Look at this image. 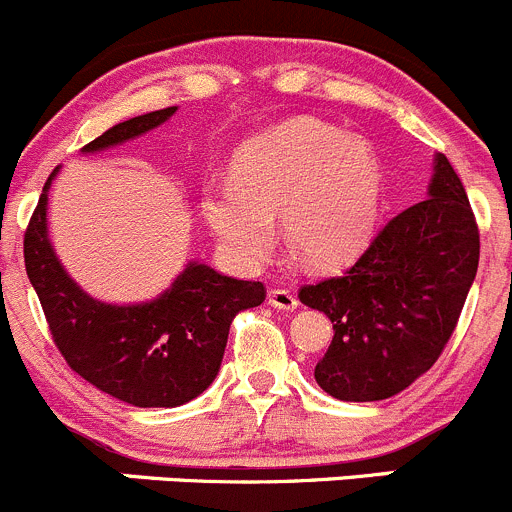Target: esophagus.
<instances>
[{
    "instance_id": "esophagus-1",
    "label": "esophagus",
    "mask_w": 512,
    "mask_h": 512,
    "mask_svg": "<svg viewBox=\"0 0 512 512\" xmlns=\"http://www.w3.org/2000/svg\"><path fill=\"white\" fill-rule=\"evenodd\" d=\"M266 301L268 306L278 308V311H296L298 308V298L291 291H286V288H271Z\"/></svg>"
}]
</instances>
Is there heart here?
Segmentation results:
<instances>
[{"label": "heart", "instance_id": "obj_1", "mask_svg": "<svg viewBox=\"0 0 512 512\" xmlns=\"http://www.w3.org/2000/svg\"><path fill=\"white\" fill-rule=\"evenodd\" d=\"M381 199V161L366 139L293 119L241 146L231 181L211 184L201 211L244 266L271 251L273 216L281 214L288 249L313 268H338L368 246Z\"/></svg>", "mask_w": 512, "mask_h": 512}]
</instances>
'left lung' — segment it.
<instances>
[{
  "label": "left lung",
  "instance_id": "1",
  "mask_svg": "<svg viewBox=\"0 0 512 512\" xmlns=\"http://www.w3.org/2000/svg\"><path fill=\"white\" fill-rule=\"evenodd\" d=\"M480 236L463 184L433 156L428 196L388 221L343 276L303 286L333 341L316 383L338 401H383L438 361L478 271Z\"/></svg>",
  "mask_w": 512,
  "mask_h": 512
}]
</instances>
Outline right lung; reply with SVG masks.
I'll use <instances>...</instances> for the list:
<instances>
[{
	"label": "right lung",
	"mask_w": 512,
	"mask_h": 512,
	"mask_svg": "<svg viewBox=\"0 0 512 512\" xmlns=\"http://www.w3.org/2000/svg\"><path fill=\"white\" fill-rule=\"evenodd\" d=\"M176 106L111 126L84 154L111 149L156 129ZM44 184L24 234V266L64 361L99 391L139 408H176L194 401L221 368L231 321L261 306V281L221 276L199 261L186 263L164 293L141 303H106L89 296L67 273L49 241V186Z\"/></svg>",
	"instance_id": "obj_1"
}]
</instances>
